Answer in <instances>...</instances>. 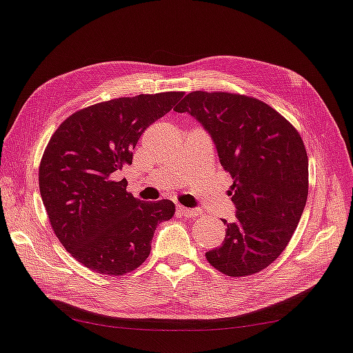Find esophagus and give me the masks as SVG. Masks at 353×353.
Instances as JSON below:
<instances>
[{"instance_id": "34e87169", "label": "esophagus", "mask_w": 353, "mask_h": 353, "mask_svg": "<svg viewBox=\"0 0 353 353\" xmlns=\"http://www.w3.org/2000/svg\"><path fill=\"white\" fill-rule=\"evenodd\" d=\"M177 212L181 214V216H185V217H196L197 216V211L196 210H191V208H185V206L179 205L177 206Z\"/></svg>"}]
</instances>
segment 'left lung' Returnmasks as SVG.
Listing matches in <instances>:
<instances>
[{"mask_svg":"<svg viewBox=\"0 0 353 353\" xmlns=\"http://www.w3.org/2000/svg\"><path fill=\"white\" fill-rule=\"evenodd\" d=\"M202 123L234 179L236 220L222 246L206 252L230 277L268 268L285 251L307 200V154L291 123L268 103L243 94L192 92L174 108Z\"/></svg>","mask_w":353,"mask_h":353,"instance_id":"left-lung-1","label":"left lung"}]
</instances>
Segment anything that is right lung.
<instances>
[{"label": "right lung", "mask_w": 353, "mask_h": 353, "mask_svg": "<svg viewBox=\"0 0 353 353\" xmlns=\"http://www.w3.org/2000/svg\"><path fill=\"white\" fill-rule=\"evenodd\" d=\"M182 92L139 94L94 103L68 116L48 141L39 165V191L62 246L105 275L139 268L159 223L174 216L171 200L142 202L113 174L133 162L142 133Z\"/></svg>", "instance_id": "1"}]
</instances>
